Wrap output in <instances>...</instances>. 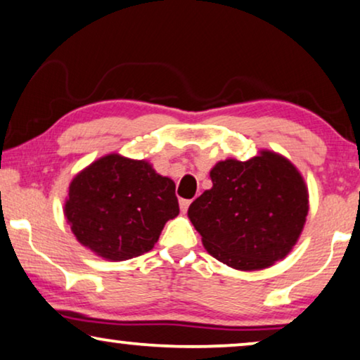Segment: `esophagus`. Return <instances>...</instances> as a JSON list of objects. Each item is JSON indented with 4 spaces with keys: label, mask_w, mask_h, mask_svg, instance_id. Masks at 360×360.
<instances>
[{
    "label": "esophagus",
    "mask_w": 360,
    "mask_h": 360,
    "mask_svg": "<svg viewBox=\"0 0 360 360\" xmlns=\"http://www.w3.org/2000/svg\"><path fill=\"white\" fill-rule=\"evenodd\" d=\"M190 203H191L190 200H180V210H181V213H186V210H188Z\"/></svg>",
    "instance_id": "34e87169"
}]
</instances>
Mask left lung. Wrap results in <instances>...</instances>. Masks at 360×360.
<instances>
[{
    "mask_svg": "<svg viewBox=\"0 0 360 360\" xmlns=\"http://www.w3.org/2000/svg\"><path fill=\"white\" fill-rule=\"evenodd\" d=\"M213 188L188 208L205 249L229 267L260 270L287 255L302 234L308 190L292 162L270 150L218 162Z\"/></svg>",
    "mask_w": 360,
    "mask_h": 360,
    "instance_id": "1",
    "label": "left lung"
}]
</instances>
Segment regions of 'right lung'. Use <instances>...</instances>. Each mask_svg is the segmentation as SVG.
Masks as SVG:
<instances>
[{"instance_id": "1", "label": "right lung", "mask_w": 360, "mask_h": 360, "mask_svg": "<svg viewBox=\"0 0 360 360\" xmlns=\"http://www.w3.org/2000/svg\"><path fill=\"white\" fill-rule=\"evenodd\" d=\"M63 213L78 243L120 262L149 252L180 208L174 180L146 160L108 154L72 180Z\"/></svg>"}]
</instances>
